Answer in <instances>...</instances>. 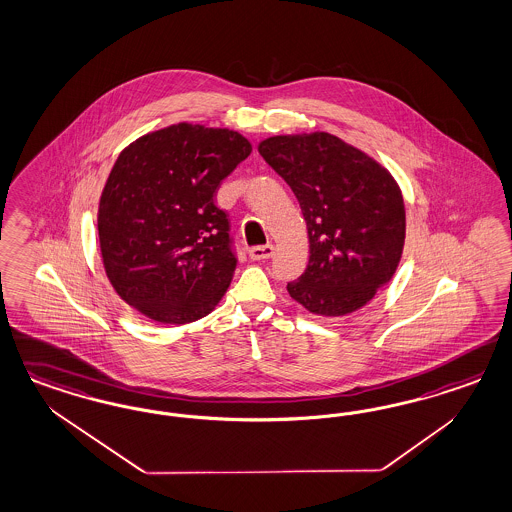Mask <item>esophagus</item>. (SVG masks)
I'll list each match as a JSON object with an SVG mask.
<instances>
[{
	"label": "esophagus",
	"mask_w": 512,
	"mask_h": 512,
	"mask_svg": "<svg viewBox=\"0 0 512 512\" xmlns=\"http://www.w3.org/2000/svg\"><path fill=\"white\" fill-rule=\"evenodd\" d=\"M275 254V247L273 245H258V247H252L248 250V256L252 258V260H267V258H271Z\"/></svg>",
	"instance_id": "1"
}]
</instances>
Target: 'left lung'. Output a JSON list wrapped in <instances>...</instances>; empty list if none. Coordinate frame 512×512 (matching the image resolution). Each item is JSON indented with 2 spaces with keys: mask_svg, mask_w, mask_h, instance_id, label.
Returning <instances> with one entry per match:
<instances>
[{
  "mask_svg": "<svg viewBox=\"0 0 512 512\" xmlns=\"http://www.w3.org/2000/svg\"><path fill=\"white\" fill-rule=\"evenodd\" d=\"M258 152L307 222L309 265L288 294L322 316L362 309L394 277L403 252L405 205L394 177L326 132L275 135Z\"/></svg>",
  "mask_w": 512,
  "mask_h": 512,
  "instance_id": "8db88e82",
  "label": "left lung"
}]
</instances>
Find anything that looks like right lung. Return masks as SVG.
<instances>
[{"label":"right lung","instance_id":"1","mask_svg":"<svg viewBox=\"0 0 512 512\" xmlns=\"http://www.w3.org/2000/svg\"><path fill=\"white\" fill-rule=\"evenodd\" d=\"M250 152L241 133L186 122L120 152L99 199V247L130 307L162 324L215 309L237 265L216 190Z\"/></svg>","mask_w":512,"mask_h":512}]
</instances>
